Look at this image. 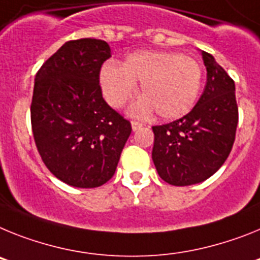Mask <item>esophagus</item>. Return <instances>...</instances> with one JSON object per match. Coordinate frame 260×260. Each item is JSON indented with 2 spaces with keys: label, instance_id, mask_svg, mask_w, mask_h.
I'll return each mask as SVG.
<instances>
[{
  "label": "esophagus",
  "instance_id": "esophagus-1",
  "mask_svg": "<svg viewBox=\"0 0 260 260\" xmlns=\"http://www.w3.org/2000/svg\"><path fill=\"white\" fill-rule=\"evenodd\" d=\"M131 125H132L133 131H137L143 127V123H140V121H136V120H132L131 121Z\"/></svg>",
  "mask_w": 260,
  "mask_h": 260
}]
</instances>
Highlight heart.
<instances>
[{
    "mask_svg": "<svg viewBox=\"0 0 260 260\" xmlns=\"http://www.w3.org/2000/svg\"><path fill=\"white\" fill-rule=\"evenodd\" d=\"M103 95L111 107L127 102L140 83L143 96L132 106L135 115L178 119L192 108L202 86V67L188 56L174 52L140 51L121 65L107 64L99 74Z\"/></svg>",
    "mask_w": 260,
    "mask_h": 260,
    "instance_id": "1",
    "label": "heart"
}]
</instances>
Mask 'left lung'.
Listing matches in <instances>:
<instances>
[{"instance_id":"left-lung-1","label":"left lung","mask_w":260,"mask_h":260,"mask_svg":"<svg viewBox=\"0 0 260 260\" xmlns=\"http://www.w3.org/2000/svg\"><path fill=\"white\" fill-rule=\"evenodd\" d=\"M207 83L183 117L154 125L152 158L159 177L173 186H191L212 177L226 161L236 140V85L213 56L202 52Z\"/></svg>"}]
</instances>
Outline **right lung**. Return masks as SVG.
Wrapping results in <instances>:
<instances>
[{
  "label": "right lung",
  "mask_w": 260,
  "mask_h": 260,
  "mask_svg": "<svg viewBox=\"0 0 260 260\" xmlns=\"http://www.w3.org/2000/svg\"><path fill=\"white\" fill-rule=\"evenodd\" d=\"M110 57L105 40H71L36 73L34 140L48 170L69 186L94 188L111 179L132 132L102 96L99 73Z\"/></svg>",
  "instance_id": "obj_1"
}]
</instances>
